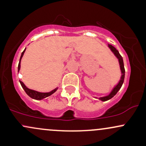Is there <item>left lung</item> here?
I'll return each instance as SVG.
<instances>
[{
	"label": "left lung",
	"mask_w": 146,
	"mask_h": 146,
	"mask_svg": "<svg viewBox=\"0 0 146 146\" xmlns=\"http://www.w3.org/2000/svg\"><path fill=\"white\" fill-rule=\"evenodd\" d=\"M108 46H109V47L111 48V51H112V52L114 54V55L116 56L117 58L118 59L119 64H120V70H121V72H122V76H121V78H120V81H119L118 84H117V85L113 88V89L112 90V91L111 92V93L109 94V95H107V96H105V97H102V98H99V100H102V101H104V102L107 101V100H110V99L112 98L114 96V95H116L117 92H118V90H120V88H121L122 86H123V84L124 82V79H125V67H124V62H123V57L120 56V54H119L118 51H117L116 48L114 47L113 46H112L111 44H109Z\"/></svg>",
	"instance_id": "8db88e82"
}]
</instances>
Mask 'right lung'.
Returning <instances> with one entry per match:
<instances>
[{"label":"right lung","mask_w":146,"mask_h":146,"mask_svg":"<svg viewBox=\"0 0 146 146\" xmlns=\"http://www.w3.org/2000/svg\"><path fill=\"white\" fill-rule=\"evenodd\" d=\"M25 51H26V48H25L24 51L21 53V58H20L19 62V65H18V72L19 71V70H20V67H21V65H20V64H21V58L23 57ZM19 82H20V84H21V86H22L23 89L25 90V92H26V94H27L29 97H31V98L35 99V100H42V99L47 98V97L52 95L53 93H54V92H56L58 89V88H55L54 90H53L52 91H51L49 92H37V91H35V90H31V89L28 88L25 86V84H23L22 81H19Z\"/></svg>","instance_id":"1"}]
</instances>
